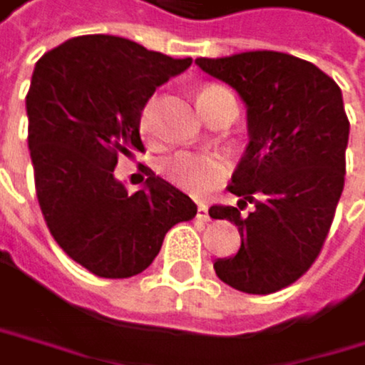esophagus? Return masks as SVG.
Returning <instances> with one entry per match:
<instances>
[{"instance_id":"1","label":"esophagus","mask_w":365,"mask_h":365,"mask_svg":"<svg viewBox=\"0 0 365 365\" xmlns=\"http://www.w3.org/2000/svg\"><path fill=\"white\" fill-rule=\"evenodd\" d=\"M197 219H199V221H210L207 205H205V203H199V205H197Z\"/></svg>"}]
</instances>
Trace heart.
<instances>
[{
    "label": "heart",
    "instance_id": "heart-1",
    "mask_svg": "<svg viewBox=\"0 0 365 365\" xmlns=\"http://www.w3.org/2000/svg\"><path fill=\"white\" fill-rule=\"evenodd\" d=\"M221 87H203L197 96L199 109L203 111V101ZM153 113H155V101H148L140 115V129L142 133H150L153 129ZM227 160L217 155V153H190L179 150L173 155L164 158L160 162V173L173 181L175 186L184 188L192 195H203L212 188L215 184L227 175Z\"/></svg>",
    "mask_w": 365,
    "mask_h": 365
}]
</instances>
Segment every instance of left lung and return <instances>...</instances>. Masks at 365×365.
<instances>
[{
    "label": "left lung",
    "instance_id": "obj_1",
    "mask_svg": "<svg viewBox=\"0 0 365 365\" xmlns=\"http://www.w3.org/2000/svg\"><path fill=\"white\" fill-rule=\"evenodd\" d=\"M247 107L250 144L227 190L241 201L210 217L241 232V250L217 258V276L243 293L280 291L317 258L344 190L350 124L337 83L309 61L256 50L197 58ZM247 202L255 205L242 215Z\"/></svg>",
    "mask_w": 365,
    "mask_h": 365
}]
</instances>
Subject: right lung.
<instances>
[{"mask_svg":"<svg viewBox=\"0 0 365 365\" xmlns=\"http://www.w3.org/2000/svg\"><path fill=\"white\" fill-rule=\"evenodd\" d=\"M192 58H173L113 34H85L46 52L26 96L28 146L41 212L61 250L101 278H131L195 201L150 173L129 195L113 168L144 150L148 98Z\"/></svg>","mask_w":365,"mask_h":365,"instance_id":"obj_1","label":"right lung"}]
</instances>
